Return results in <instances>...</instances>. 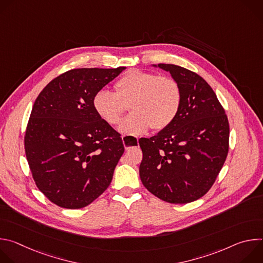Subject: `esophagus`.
Returning a JSON list of instances; mask_svg holds the SVG:
<instances>
[{"label": "esophagus", "mask_w": 263, "mask_h": 263, "mask_svg": "<svg viewBox=\"0 0 263 263\" xmlns=\"http://www.w3.org/2000/svg\"><path fill=\"white\" fill-rule=\"evenodd\" d=\"M122 138H123V143H124V146H125V148L126 149H128L130 146H128V144H126V141H125V139H126V136L124 135V136H122ZM138 140V139H137Z\"/></svg>", "instance_id": "1"}]
</instances>
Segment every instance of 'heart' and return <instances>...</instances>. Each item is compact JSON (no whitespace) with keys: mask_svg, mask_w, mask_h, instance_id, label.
Listing matches in <instances>:
<instances>
[{"mask_svg":"<svg viewBox=\"0 0 263 263\" xmlns=\"http://www.w3.org/2000/svg\"><path fill=\"white\" fill-rule=\"evenodd\" d=\"M116 93L100 90L92 99L96 114L107 124L118 125L130 105L132 115L120 125L124 134L139 135L149 128L162 130L168 127L179 114L182 91L172 77L151 71L132 69L115 84Z\"/></svg>","mask_w":263,"mask_h":263,"instance_id":"b5f03b06","label":"heart"}]
</instances>
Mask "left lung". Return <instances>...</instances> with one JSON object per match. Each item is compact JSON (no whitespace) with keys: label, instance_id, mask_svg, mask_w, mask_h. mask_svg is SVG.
Returning a JSON list of instances; mask_svg holds the SVG:
<instances>
[{"label":"left lung","instance_id":"obj_1","mask_svg":"<svg viewBox=\"0 0 263 263\" xmlns=\"http://www.w3.org/2000/svg\"><path fill=\"white\" fill-rule=\"evenodd\" d=\"M158 67L179 83L182 102L168 127L139 139V176L157 198L186 204L206 195L215 182L229 151V122L215 92L198 73L175 64Z\"/></svg>","mask_w":263,"mask_h":263}]
</instances>
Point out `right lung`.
<instances>
[{
	"label": "right lung",
	"instance_id": "1",
	"mask_svg": "<svg viewBox=\"0 0 263 263\" xmlns=\"http://www.w3.org/2000/svg\"><path fill=\"white\" fill-rule=\"evenodd\" d=\"M74 68L53 79L34 102L25 152L39 190L54 204L80 209L110 185L125 147L92 99L125 69Z\"/></svg>",
	"mask_w": 263,
	"mask_h": 263
}]
</instances>
